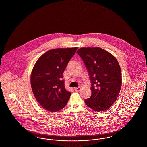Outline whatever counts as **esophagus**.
Returning <instances> with one entry per match:
<instances>
[{
	"mask_svg": "<svg viewBox=\"0 0 147 147\" xmlns=\"http://www.w3.org/2000/svg\"><path fill=\"white\" fill-rule=\"evenodd\" d=\"M74 90L76 91V92H78L81 90V87H75L74 88Z\"/></svg>",
	"mask_w": 147,
	"mask_h": 147,
	"instance_id": "34e87169",
	"label": "esophagus"
}]
</instances>
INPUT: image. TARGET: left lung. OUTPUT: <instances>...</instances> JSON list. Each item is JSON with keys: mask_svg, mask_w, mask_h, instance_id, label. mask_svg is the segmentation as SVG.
Returning <instances> with one entry per match:
<instances>
[{"mask_svg": "<svg viewBox=\"0 0 147 147\" xmlns=\"http://www.w3.org/2000/svg\"><path fill=\"white\" fill-rule=\"evenodd\" d=\"M87 69L92 94L84 100L96 112L109 109L116 101L122 86L121 70L115 57L100 47H82L77 51Z\"/></svg>", "mask_w": 147, "mask_h": 147, "instance_id": "8db88e82", "label": "left lung"}]
</instances>
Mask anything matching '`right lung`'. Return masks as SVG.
Returning <instances> with one entry per match:
<instances>
[{"label": "right lung", "instance_id": "add662e5", "mask_svg": "<svg viewBox=\"0 0 147 147\" xmlns=\"http://www.w3.org/2000/svg\"><path fill=\"white\" fill-rule=\"evenodd\" d=\"M77 47L51 49L36 61L31 73L33 94L40 105L49 112L65 107L71 95L64 86L63 73Z\"/></svg>", "mask_w": 147, "mask_h": 147}]
</instances>
